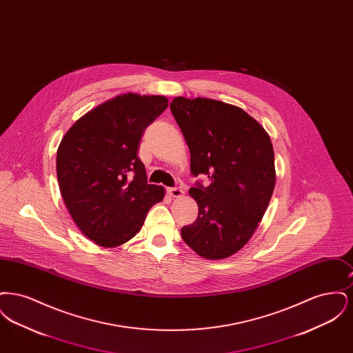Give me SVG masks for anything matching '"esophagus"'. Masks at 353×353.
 Segmentation results:
<instances>
[{"mask_svg": "<svg viewBox=\"0 0 353 353\" xmlns=\"http://www.w3.org/2000/svg\"><path fill=\"white\" fill-rule=\"evenodd\" d=\"M168 193L172 197L177 199V197H181L184 194V190L181 188H179V186H173V188H169Z\"/></svg>", "mask_w": 353, "mask_h": 353, "instance_id": "obj_1", "label": "esophagus"}]
</instances>
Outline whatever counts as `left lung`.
<instances>
[{"instance_id":"obj_1","label":"left lung","mask_w":353,"mask_h":353,"mask_svg":"<svg viewBox=\"0 0 353 353\" xmlns=\"http://www.w3.org/2000/svg\"><path fill=\"white\" fill-rule=\"evenodd\" d=\"M170 111L190 151V173L210 180L190 188L199 217L181 236L206 259L228 258L248 243L269 206L275 186L270 136L242 108L223 101L179 97Z\"/></svg>"}]
</instances>
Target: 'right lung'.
<instances>
[{"instance_id": "1", "label": "right lung", "mask_w": 353, "mask_h": 353, "mask_svg": "<svg viewBox=\"0 0 353 353\" xmlns=\"http://www.w3.org/2000/svg\"><path fill=\"white\" fill-rule=\"evenodd\" d=\"M167 107L168 99L160 95H119L78 119L58 147L63 201L81 232L99 246L130 241L164 199L163 186L148 184L137 148Z\"/></svg>"}]
</instances>
